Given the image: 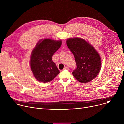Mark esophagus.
I'll return each instance as SVG.
<instances>
[{"instance_id": "34e87169", "label": "esophagus", "mask_w": 124, "mask_h": 124, "mask_svg": "<svg viewBox=\"0 0 124 124\" xmlns=\"http://www.w3.org/2000/svg\"><path fill=\"white\" fill-rule=\"evenodd\" d=\"M69 69V68L68 67H65L64 68V70H68Z\"/></svg>"}]
</instances>
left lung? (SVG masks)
Returning a JSON list of instances; mask_svg holds the SVG:
<instances>
[{"label":"left lung","mask_w":124,"mask_h":124,"mask_svg":"<svg viewBox=\"0 0 124 124\" xmlns=\"http://www.w3.org/2000/svg\"><path fill=\"white\" fill-rule=\"evenodd\" d=\"M66 44L75 58L77 67L72 74L76 79L81 83H87L94 79L101 68V59L98 52L92 45L81 38H69Z\"/></svg>","instance_id":"8db88e82"}]
</instances>
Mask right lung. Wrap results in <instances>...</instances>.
Segmentation results:
<instances>
[{
    "instance_id": "right-lung-1",
    "label": "right lung",
    "mask_w": 124,
    "mask_h": 124,
    "mask_svg": "<svg viewBox=\"0 0 124 124\" xmlns=\"http://www.w3.org/2000/svg\"><path fill=\"white\" fill-rule=\"evenodd\" d=\"M61 40L45 39L39 41L32 51L30 66L35 78L40 82H49L60 73L52 58L59 49Z\"/></svg>"
}]
</instances>
